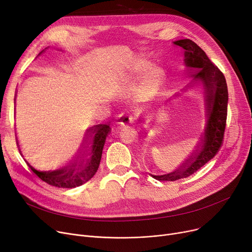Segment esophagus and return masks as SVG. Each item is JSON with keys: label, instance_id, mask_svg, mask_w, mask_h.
Masks as SVG:
<instances>
[{"label": "esophagus", "instance_id": "obj_1", "mask_svg": "<svg viewBox=\"0 0 252 252\" xmlns=\"http://www.w3.org/2000/svg\"><path fill=\"white\" fill-rule=\"evenodd\" d=\"M118 123L125 126V125H128V124H131L133 122V118L129 115V114H126V113H122L120 114L119 116H118Z\"/></svg>", "mask_w": 252, "mask_h": 252}]
</instances>
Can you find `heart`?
Returning <instances> with one entry per match:
<instances>
[{"mask_svg":"<svg viewBox=\"0 0 252 252\" xmlns=\"http://www.w3.org/2000/svg\"><path fill=\"white\" fill-rule=\"evenodd\" d=\"M154 75V71L152 67H136L130 73L131 77H135L138 79V83L142 88L150 87L152 83V77Z\"/></svg>","mask_w":252,"mask_h":252,"instance_id":"heart-1","label":"heart"}]
</instances>
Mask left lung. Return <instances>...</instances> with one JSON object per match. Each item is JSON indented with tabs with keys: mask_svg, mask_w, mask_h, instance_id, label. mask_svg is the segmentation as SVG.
I'll use <instances>...</instances> for the list:
<instances>
[{
	"mask_svg": "<svg viewBox=\"0 0 252 252\" xmlns=\"http://www.w3.org/2000/svg\"><path fill=\"white\" fill-rule=\"evenodd\" d=\"M184 50V63L191 73V85L201 84L205 103L206 124L198 149L174 172L152 175L158 181H175L186 178L211 160L220 151L224 139L227 120L228 87L224 74L212 63L206 54L191 39L174 41ZM187 87L184 88V91Z\"/></svg>",
	"mask_w": 252,
	"mask_h": 252,
	"instance_id": "8db88e82",
	"label": "left lung"
}]
</instances>
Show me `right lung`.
Listing matches in <instances>:
<instances>
[{"mask_svg": "<svg viewBox=\"0 0 252 252\" xmlns=\"http://www.w3.org/2000/svg\"><path fill=\"white\" fill-rule=\"evenodd\" d=\"M42 52H40V54ZM110 132L111 127L108 124H98L88 129L78 154L68 165L52 170H39L33 167L25 158L24 160L38 178L46 183L59 188H75L91 180L96 173L103 145ZM18 150L23 157L19 145Z\"/></svg>", "mask_w": 252, "mask_h": 252, "instance_id": "1", "label": "right lung"}]
</instances>
